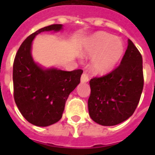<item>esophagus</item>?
I'll return each mask as SVG.
<instances>
[{"label": "esophagus", "mask_w": 155, "mask_h": 155, "mask_svg": "<svg viewBox=\"0 0 155 155\" xmlns=\"http://www.w3.org/2000/svg\"><path fill=\"white\" fill-rule=\"evenodd\" d=\"M88 80H89V77H88V75H87L86 73H83L82 75H81V82L87 83V82H88Z\"/></svg>", "instance_id": "esophagus-1"}]
</instances>
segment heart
<instances>
[{
  "label": "heart",
  "mask_w": 155,
  "mask_h": 155,
  "mask_svg": "<svg viewBox=\"0 0 155 155\" xmlns=\"http://www.w3.org/2000/svg\"><path fill=\"white\" fill-rule=\"evenodd\" d=\"M124 45L117 38L107 33L99 32L87 40L83 54L87 57H94L92 62V69L97 73H106L122 57Z\"/></svg>",
  "instance_id": "b5f03b06"
}]
</instances>
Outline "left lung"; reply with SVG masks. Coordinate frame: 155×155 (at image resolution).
Returning <instances> with one entry per match:
<instances>
[{
    "instance_id": "left-lung-1",
    "label": "left lung",
    "mask_w": 155,
    "mask_h": 155,
    "mask_svg": "<svg viewBox=\"0 0 155 155\" xmlns=\"http://www.w3.org/2000/svg\"><path fill=\"white\" fill-rule=\"evenodd\" d=\"M87 105L95 122L111 126L133 115L142 95L144 78L142 57L130 39L120 65L111 72L90 80Z\"/></svg>"
}]
</instances>
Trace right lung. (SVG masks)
<instances>
[{
  "label": "right lung",
  "instance_id": "1",
  "mask_svg": "<svg viewBox=\"0 0 155 155\" xmlns=\"http://www.w3.org/2000/svg\"><path fill=\"white\" fill-rule=\"evenodd\" d=\"M54 24L33 33L19 47L13 61V97L25 119L37 126H48L60 120L68 96L80 82L83 70L42 69L31 56V45L41 32L62 30Z\"/></svg>",
  "mask_w": 155,
  "mask_h": 155
}]
</instances>
